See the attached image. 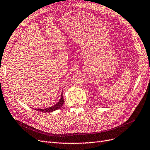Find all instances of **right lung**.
<instances>
[{
    "label": "right lung",
    "instance_id": "right-lung-1",
    "mask_svg": "<svg viewBox=\"0 0 150 150\" xmlns=\"http://www.w3.org/2000/svg\"><path fill=\"white\" fill-rule=\"evenodd\" d=\"M64 103V99L63 97V93L61 95V98L59 99V101L54 105L49 107V108H45V109H35V110L37 111H42L43 112H45V113H49V112H54L55 110H57L59 109V108H61Z\"/></svg>",
    "mask_w": 150,
    "mask_h": 150
}]
</instances>
